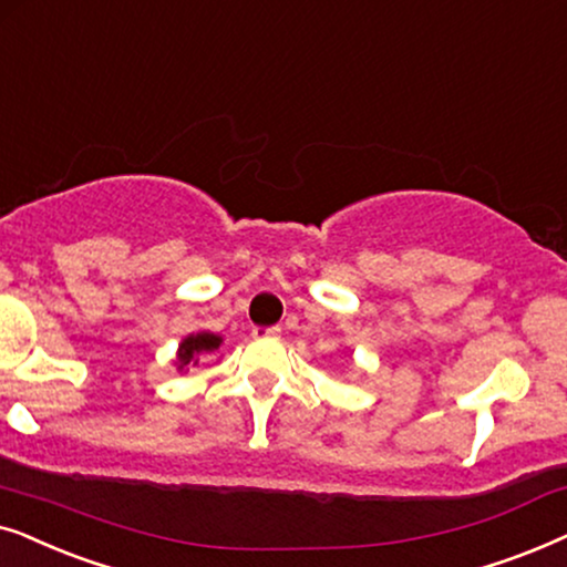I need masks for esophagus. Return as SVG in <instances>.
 <instances>
[{
    "mask_svg": "<svg viewBox=\"0 0 567 567\" xmlns=\"http://www.w3.org/2000/svg\"><path fill=\"white\" fill-rule=\"evenodd\" d=\"M254 339H277L279 334H282V329L279 327H254Z\"/></svg>",
    "mask_w": 567,
    "mask_h": 567,
    "instance_id": "1",
    "label": "esophagus"
}]
</instances>
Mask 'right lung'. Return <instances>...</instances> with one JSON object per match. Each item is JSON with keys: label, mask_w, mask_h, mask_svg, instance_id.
Listing matches in <instances>:
<instances>
[{"label": "right lung", "mask_w": 567, "mask_h": 567, "mask_svg": "<svg viewBox=\"0 0 567 567\" xmlns=\"http://www.w3.org/2000/svg\"><path fill=\"white\" fill-rule=\"evenodd\" d=\"M220 342H223V339L215 337V334H209V331H202V334L186 337L184 342H181V347H178V365L184 368V365H188V362H196V358H199V354L215 352L217 347H220Z\"/></svg>", "instance_id": "right-lung-1"}]
</instances>
